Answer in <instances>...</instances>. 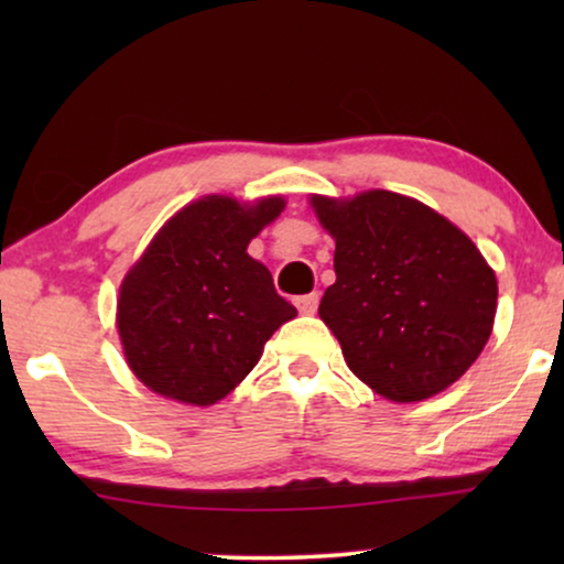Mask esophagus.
Returning a JSON list of instances; mask_svg holds the SVG:
<instances>
[{"instance_id": "34e87169", "label": "esophagus", "mask_w": 564, "mask_h": 564, "mask_svg": "<svg viewBox=\"0 0 564 564\" xmlns=\"http://www.w3.org/2000/svg\"><path fill=\"white\" fill-rule=\"evenodd\" d=\"M297 311L303 315H313L315 311H318V292H311V295H303L295 300Z\"/></svg>"}]
</instances>
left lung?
I'll return each mask as SVG.
<instances>
[{"label":"left lung","instance_id":"8db88e82","mask_svg":"<svg viewBox=\"0 0 564 564\" xmlns=\"http://www.w3.org/2000/svg\"><path fill=\"white\" fill-rule=\"evenodd\" d=\"M311 205L336 241V282L318 313L351 372L395 403L457 382L496 321V272L477 246L444 215L388 189L313 195Z\"/></svg>","mask_w":564,"mask_h":564}]
</instances>
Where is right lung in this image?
Here are the masks:
<instances>
[{
    "label": "right lung",
    "instance_id": "1",
    "mask_svg": "<svg viewBox=\"0 0 564 564\" xmlns=\"http://www.w3.org/2000/svg\"><path fill=\"white\" fill-rule=\"evenodd\" d=\"M282 207V197L241 205L207 195L159 230L118 300L122 351L145 388L189 405L218 403L295 318L269 269L246 253Z\"/></svg>",
    "mask_w": 564,
    "mask_h": 564
}]
</instances>
